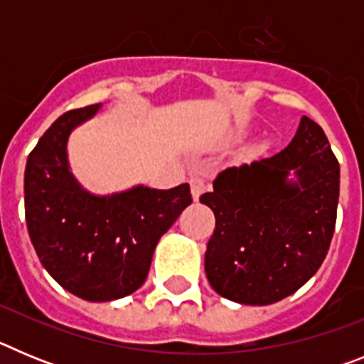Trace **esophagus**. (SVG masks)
Instances as JSON below:
<instances>
[{
  "label": "esophagus",
  "instance_id": "esophagus-1",
  "mask_svg": "<svg viewBox=\"0 0 364 364\" xmlns=\"http://www.w3.org/2000/svg\"><path fill=\"white\" fill-rule=\"evenodd\" d=\"M189 184H191V195L195 200H198L202 193L205 191V188H208V186H205V180L200 178V176H191Z\"/></svg>",
  "mask_w": 364,
  "mask_h": 364
}]
</instances>
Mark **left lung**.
I'll return each mask as SVG.
<instances>
[{
  "label": "left lung",
  "instance_id": "left-lung-1",
  "mask_svg": "<svg viewBox=\"0 0 364 364\" xmlns=\"http://www.w3.org/2000/svg\"><path fill=\"white\" fill-rule=\"evenodd\" d=\"M291 171L297 181L287 180ZM200 202L215 213L204 260L211 288L240 304H273L306 284L330 250L339 162L302 117L281 153L220 171Z\"/></svg>",
  "mask_w": 364,
  "mask_h": 364
}]
</instances>
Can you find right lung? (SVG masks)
Wrapping results in <instances>:
<instances>
[{
	"mask_svg": "<svg viewBox=\"0 0 364 364\" xmlns=\"http://www.w3.org/2000/svg\"><path fill=\"white\" fill-rule=\"evenodd\" d=\"M100 104L65 112L34 149L25 167V218L32 246L58 284L92 302L136 291L149 273L160 237L191 204L189 184L144 186L96 197L76 182L67 140Z\"/></svg>",
	"mask_w": 364,
	"mask_h": 364,
	"instance_id": "right-lung-1",
	"label": "right lung"
}]
</instances>
